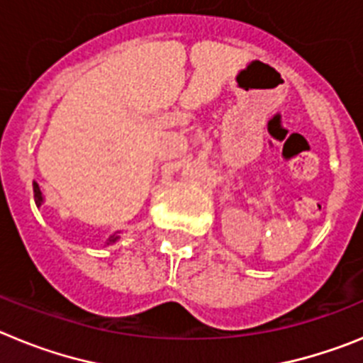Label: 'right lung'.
I'll return each instance as SVG.
<instances>
[{"instance_id":"obj_1","label":"right lung","mask_w":363,"mask_h":363,"mask_svg":"<svg viewBox=\"0 0 363 363\" xmlns=\"http://www.w3.org/2000/svg\"><path fill=\"white\" fill-rule=\"evenodd\" d=\"M32 189H34V201H36L38 207H41V205H43V201H45V198H43V194H41V191H40V185H38L36 182H34V184H32ZM118 240H120V230H116V233L108 236L107 245H112V243H116Z\"/></svg>"}]
</instances>
